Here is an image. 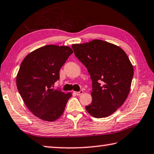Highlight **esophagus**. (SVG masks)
Returning <instances> with one entry per match:
<instances>
[{"mask_svg": "<svg viewBox=\"0 0 154 154\" xmlns=\"http://www.w3.org/2000/svg\"><path fill=\"white\" fill-rule=\"evenodd\" d=\"M74 93H75V94L76 95H82L83 93H84V91H83L82 90H80V91H75Z\"/></svg>", "mask_w": 154, "mask_h": 154, "instance_id": "obj_1", "label": "esophagus"}]
</instances>
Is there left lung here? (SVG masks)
Listing matches in <instances>:
<instances>
[{"instance_id": "1", "label": "left lung", "mask_w": 154, "mask_h": 154, "mask_svg": "<svg viewBox=\"0 0 154 154\" xmlns=\"http://www.w3.org/2000/svg\"><path fill=\"white\" fill-rule=\"evenodd\" d=\"M74 54L87 67L92 80L91 104L87 111L94 117L114 113L127 99L134 68L122 48L100 39L73 44Z\"/></svg>"}]
</instances>
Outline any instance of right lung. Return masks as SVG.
Masks as SVG:
<instances>
[{"label": "right lung", "instance_id": "right-lung-1", "mask_svg": "<svg viewBox=\"0 0 154 154\" xmlns=\"http://www.w3.org/2000/svg\"><path fill=\"white\" fill-rule=\"evenodd\" d=\"M73 50L67 46L47 45L26 55L16 76L17 90L25 105L39 119L54 122L63 115L72 93L52 89L60 67Z\"/></svg>", "mask_w": 154, "mask_h": 154}]
</instances>
